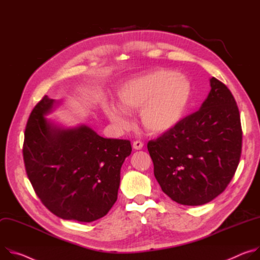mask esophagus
<instances>
[{
	"label": "esophagus",
	"mask_w": 260,
	"mask_h": 260,
	"mask_svg": "<svg viewBox=\"0 0 260 260\" xmlns=\"http://www.w3.org/2000/svg\"><path fill=\"white\" fill-rule=\"evenodd\" d=\"M132 147H133L134 150H141L143 148V142L140 141V140H136V141L133 142Z\"/></svg>",
	"instance_id": "1"
}]
</instances>
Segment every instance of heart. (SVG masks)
I'll use <instances>...</instances> for the list:
<instances>
[{"instance_id":"1","label":"heart","mask_w":260,"mask_h":260,"mask_svg":"<svg viewBox=\"0 0 260 260\" xmlns=\"http://www.w3.org/2000/svg\"><path fill=\"white\" fill-rule=\"evenodd\" d=\"M124 110L140 107V120L146 129L163 133L176 127L183 119L191 98V83L181 74L156 69L123 82L117 92ZM106 117L118 127L127 126L124 112L112 105H104Z\"/></svg>"}]
</instances>
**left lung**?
<instances>
[{
	"mask_svg": "<svg viewBox=\"0 0 260 260\" xmlns=\"http://www.w3.org/2000/svg\"><path fill=\"white\" fill-rule=\"evenodd\" d=\"M198 111L156 140L148 151L162 191L184 206H201L221 194L235 176L242 153L237 102L215 77Z\"/></svg>",
	"mask_w": 260,
	"mask_h": 260,
	"instance_id": "8db88e82",
	"label": "left lung"
}]
</instances>
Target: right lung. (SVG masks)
I'll return each instance as SVG.
<instances>
[{
  "label": "right lung",
  "mask_w": 260,
  "mask_h": 260,
  "mask_svg": "<svg viewBox=\"0 0 260 260\" xmlns=\"http://www.w3.org/2000/svg\"><path fill=\"white\" fill-rule=\"evenodd\" d=\"M59 104L44 96L24 131L26 175L42 204L64 220L92 222L118 198L129 140L104 138L86 125L59 126L45 118Z\"/></svg>",
  "instance_id": "1"
}]
</instances>
